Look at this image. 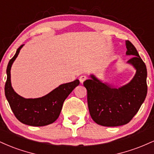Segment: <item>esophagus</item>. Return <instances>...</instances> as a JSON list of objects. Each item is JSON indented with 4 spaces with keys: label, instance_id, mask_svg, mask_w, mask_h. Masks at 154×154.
<instances>
[{
    "label": "esophagus",
    "instance_id": "1",
    "mask_svg": "<svg viewBox=\"0 0 154 154\" xmlns=\"http://www.w3.org/2000/svg\"><path fill=\"white\" fill-rule=\"evenodd\" d=\"M87 79H88V77H86L85 75H82L79 77V82H80L81 83H83V82H84V81H85Z\"/></svg>",
    "mask_w": 154,
    "mask_h": 154
}]
</instances>
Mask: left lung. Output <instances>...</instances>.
<instances>
[{
	"label": "left lung",
	"instance_id": "left-lung-1",
	"mask_svg": "<svg viewBox=\"0 0 154 154\" xmlns=\"http://www.w3.org/2000/svg\"><path fill=\"white\" fill-rule=\"evenodd\" d=\"M128 61L136 72L130 82L116 88L103 82L95 75L83 83L88 91V105L92 119L98 125L117 127L130 122L140 108L147 95V69L135 47L125 42Z\"/></svg>",
	"mask_w": 154,
	"mask_h": 154
}]
</instances>
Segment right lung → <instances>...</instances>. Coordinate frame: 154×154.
Masks as SVG:
<instances>
[{
  "label": "right lung",
  "mask_w": 154,
  "mask_h": 154,
  "mask_svg": "<svg viewBox=\"0 0 154 154\" xmlns=\"http://www.w3.org/2000/svg\"><path fill=\"white\" fill-rule=\"evenodd\" d=\"M23 45L17 49L7 66L5 95L14 114L19 122L29 126H45L54 122L58 119L65 99L79 85V81L76 79L73 82L60 85L41 98H24L18 95L11 86V69Z\"/></svg>",
  "instance_id": "right-lung-1"
}]
</instances>
